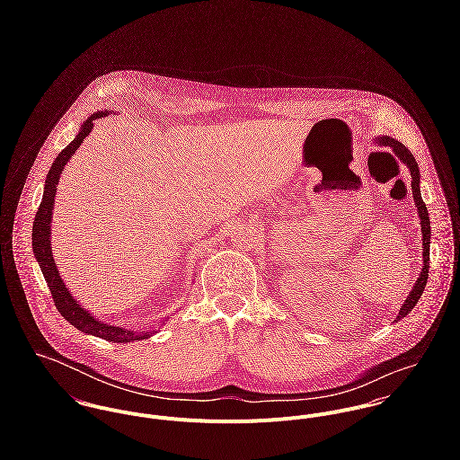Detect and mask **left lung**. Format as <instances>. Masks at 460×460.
I'll list each match as a JSON object with an SVG mask.
<instances>
[{
    "instance_id": "8db88e82",
    "label": "left lung",
    "mask_w": 460,
    "mask_h": 460,
    "mask_svg": "<svg viewBox=\"0 0 460 460\" xmlns=\"http://www.w3.org/2000/svg\"><path fill=\"white\" fill-rule=\"evenodd\" d=\"M374 143L376 145H381V146H390L394 152V155L400 159L402 164H405L409 168V173H411V190H412V198H414V205H416V210H418V217H420V226H421V255H423V263H421V269H420V278L416 279V283L412 285L409 296L405 297L403 305L400 306L398 310V315H396V321H402L407 314L412 312V308L416 306L418 299L421 297L423 290H425V285H427V279H429V267H430V219H429V210L425 207V201L421 198V190H420V168H418V163L416 159L412 157V154L394 137L390 136H377L374 137Z\"/></svg>"
}]
</instances>
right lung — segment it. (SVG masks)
<instances>
[{"label":"right lung","mask_w":460,"mask_h":460,"mask_svg":"<svg viewBox=\"0 0 460 460\" xmlns=\"http://www.w3.org/2000/svg\"><path fill=\"white\" fill-rule=\"evenodd\" d=\"M111 113H113V110H104V111H97V113L90 115L83 122V126H81L79 132L75 134V137L66 145V148L58 154V157L55 159V163L51 164L49 173L46 177V184H44L42 201L39 205V210H37L35 221H33L31 246H33V255L40 265V270H42V274L46 278V283L51 290L55 305H57L58 312L62 314V317L66 319V323H70L74 328L79 329L83 332H88L92 336H99V338L113 341V343H128V341H134V340L150 338L154 332H157V329H126L95 319V315H92L86 308H83L79 305V301L66 288V281L60 276L58 265H57V261L53 257V250H51V223H53L55 197H57V191H58L60 175H62L66 163L70 161V157L77 152L79 145L84 141V137L93 129V120L108 117ZM163 323L166 324V321H163ZM163 324H159V328Z\"/></svg>","instance_id":"add662e5"}]
</instances>
